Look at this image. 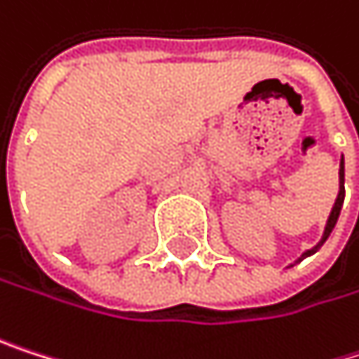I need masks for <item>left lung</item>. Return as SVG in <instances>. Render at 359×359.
I'll return each mask as SVG.
<instances>
[{"instance_id":"8db88e82","label":"left lung","mask_w":359,"mask_h":359,"mask_svg":"<svg viewBox=\"0 0 359 359\" xmlns=\"http://www.w3.org/2000/svg\"><path fill=\"white\" fill-rule=\"evenodd\" d=\"M343 202H345V161L341 159V165H339V196H337V200H334V206H332V210H330V217H328V221H326V227H324V233H322V240L313 246V248H309V250H305L294 263H301L303 259H307V257H311V255H316L320 248H322V244L328 240V236L332 233V229H334V225H337V221H339V215H341V208H343ZM288 267H292V265H288Z\"/></svg>"}]
</instances>
